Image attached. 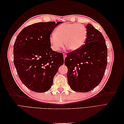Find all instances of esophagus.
Returning <instances> with one entry per match:
<instances>
[{
    "instance_id": "1",
    "label": "esophagus",
    "mask_w": 124,
    "mask_h": 124,
    "mask_svg": "<svg viewBox=\"0 0 124 124\" xmlns=\"http://www.w3.org/2000/svg\"><path fill=\"white\" fill-rule=\"evenodd\" d=\"M63 58H64V59H65L66 58V55L65 53H63Z\"/></svg>"
}]
</instances>
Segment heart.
Returning <instances> with one entry per match:
<instances>
[{
    "mask_svg": "<svg viewBox=\"0 0 124 124\" xmlns=\"http://www.w3.org/2000/svg\"><path fill=\"white\" fill-rule=\"evenodd\" d=\"M87 36V29L84 25L65 23L57 27L49 40L52 50L54 51L61 50L63 46V42L69 50L76 51L84 46Z\"/></svg>",
    "mask_w": 124,
    "mask_h": 124,
    "instance_id": "heart-1",
    "label": "heart"
}]
</instances>
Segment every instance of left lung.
<instances>
[{
  "mask_svg": "<svg viewBox=\"0 0 124 124\" xmlns=\"http://www.w3.org/2000/svg\"><path fill=\"white\" fill-rule=\"evenodd\" d=\"M87 36L80 49L67 54L65 65L70 88L86 93L98 86L107 65L108 50L103 35L91 24L86 26Z\"/></svg>",
  "mask_w": 124,
  "mask_h": 124,
  "instance_id": "left-lung-1",
  "label": "left lung"
}]
</instances>
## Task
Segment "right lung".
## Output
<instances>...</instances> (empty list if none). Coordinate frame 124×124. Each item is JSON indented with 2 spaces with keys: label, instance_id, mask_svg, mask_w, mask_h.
Masks as SVG:
<instances>
[{
  "label": "right lung",
  "instance_id": "obj_1",
  "mask_svg": "<svg viewBox=\"0 0 124 124\" xmlns=\"http://www.w3.org/2000/svg\"><path fill=\"white\" fill-rule=\"evenodd\" d=\"M61 22H39L18 33L13 46L14 64L26 87L37 93L48 91L59 67L64 63L63 54L52 50L50 37Z\"/></svg>",
  "mask_w": 124,
  "mask_h": 124
}]
</instances>
